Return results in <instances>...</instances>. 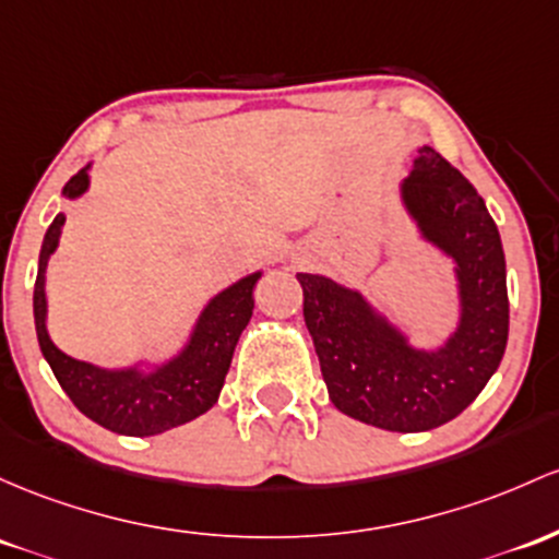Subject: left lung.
Segmentation results:
<instances>
[{
  "label": "left lung",
  "mask_w": 559,
  "mask_h": 559,
  "mask_svg": "<svg viewBox=\"0 0 559 559\" xmlns=\"http://www.w3.org/2000/svg\"><path fill=\"white\" fill-rule=\"evenodd\" d=\"M397 195L416 238L451 262L456 323L438 345H416L358 286L321 273L297 281L331 403L364 425L425 432L456 419L504 358L507 262L483 195L432 145L416 153Z\"/></svg>",
  "instance_id": "8db88e82"
}]
</instances>
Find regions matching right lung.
Instances as JSON below:
<instances>
[{
  "label": "right lung",
  "mask_w": 559,
  "mask_h": 559,
  "mask_svg": "<svg viewBox=\"0 0 559 559\" xmlns=\"http://www.w3.org/2000/svg\"><path fill=\"white\" fill-rule=\"evenodd\" d=\"M90 169L92 164L66 182L63 199L76 201L87 193L92 182ZM63 225L66 214L58 212L41 241L34 286V323L41 355L73 406L100 427L130 438H151L206 414L217 403L238 336L243 334L254 310V286L262 278V270L233 281L206 299L175 353L108 369L71 358L55 345L47 329V265L58 251Z\"/></svg>",
  "instance_id": "add662e5"
}]
</instances>
